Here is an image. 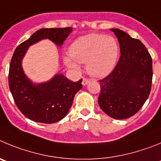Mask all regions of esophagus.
Wrapping results in <instances>:
<instances>
[{
  "label": "esophagus",
  "instance_id": "obj_1",
  "mask_svg": "<svg viewBox=\"0 0 161 161\" xmlns=\"http://www.w3.org/2000/svg\"><path fill=\"white\" fill-rule=\"evenodd\" d=\"M89 82H90V80H88L87 79H85V78H83V79H82V86L87 85V84L89 83Z\"/></svg>",
  "mask_w": 161,
  "mask_h": 161
}]
</instances>
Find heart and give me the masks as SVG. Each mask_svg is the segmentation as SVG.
Instances as JSON below:
<instances>
[{"mask_svg":"<svg viewBox=\"0 0 161 161\" xmlns=\"http://www.w3.org/2000/svg\"><path fill=\"white\" fill-rule=\"evenodd\" d=\"M69 56H65L66 65L79 71L80 64H86L88 73L93 77L102 78L109 75L118 61L119 46L114 37L103 34H89L79 37L70 45Z\"/></svg>","mask_w":161,"mask_h":161,"instance_id":"heart-1","label":"heart"}]
</instances>
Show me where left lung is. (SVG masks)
<instances>
[{"label":"left lung","mask_w":161,"mask_h":161,"mask_svg":"<svg viewBox=\"0 0 161 161\" xmlns=\"http://www.w3.org/2000/svg\"><path fill=\"white\" fill-rule=\"evenodd\" d=\"M120 44L121 56L109 75L99 81L100 108L114 119H125L137 113L151 91L153 60L145 45L125 31L111 28Z\"/></svg>","instance_id":"obj_1"}]
</instances>
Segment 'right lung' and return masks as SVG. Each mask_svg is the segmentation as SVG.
Masks as SVG:
<instances>
[{"label":"right lung","mask_w":161,"mask_h":161,"mask_svg":"<svg viewBox=\"0 0 161 161\" xmlns=\"http://www.w3.org/2000/svg\"><path fill=\"white\" fill-rule=\"evenodd\" d=\"M72 31L71 28H42L19 45L13 53L9 66L8 85L19 111L36 122L52 124L65 118L76 93L82 89V81L71 82L62 74L51 80L33 83L22 68V59L31 45L48 39L58 47Z\"/></svg>","instance_id":"obj_1"}]
</instances>
